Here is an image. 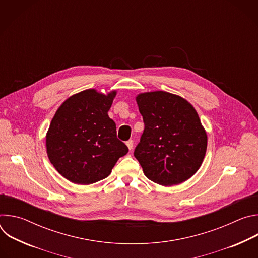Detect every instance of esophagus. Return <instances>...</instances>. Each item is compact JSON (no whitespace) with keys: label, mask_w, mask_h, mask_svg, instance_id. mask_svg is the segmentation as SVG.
<instances>
[{"label":"esophagus","mask_w":258,"mask_h":258,"mask_svg":"<svg viewBox=\"0 0 258 258\" xmlns=\"http://www.w3.org/2000/svg\"><path fill=\"white\" fill-rule=\"evenodd\" d=\"M126 146H127V148H128L130 150H132L133 147H134V141H133V140H128V141L126 142Z\"/></svg>","instance_id":"esophagus-1"}]
</instances>
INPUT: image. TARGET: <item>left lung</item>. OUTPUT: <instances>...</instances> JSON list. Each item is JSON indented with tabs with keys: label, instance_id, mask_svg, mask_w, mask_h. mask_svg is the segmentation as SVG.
<instances>
[{
	"label": "left lung",
	"instance_id": "obj_1",
	"mask_svg": "<svg viewBox=\"0 0 258 258\" xmlns=\"http://www.w3.org/2000/svg\"><path fill=\"white\" fill-rule=\"evenodd\" d=\"M137 103L145 127L134 155L145 175L162 186L190 178L202 164L207 147L194 107L162 91L140 94Z\"/></svg>",
	"mask_w": 258,
	"mask_h": 258
}]
</instances>
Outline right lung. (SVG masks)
Listing matches in <instances>:
<instances>
[{
  "label": "right lung",
  "instance_id": "obj_1",
  "mask_svg": "<svg viewBox=\"0 0 258 258\" xmlns=\"http://www.w3.org/2000/svg\"><path fill=\"white\" fill-rule=\"evenodd\" d=\"M115 95L86 90L68 98L57 110L47 134V153L68 180L80 185L99 181L128 152L108 116Z\"/></svg>",
  "mask_w": 258,
  "mask_h": 258
}]
</instances>
